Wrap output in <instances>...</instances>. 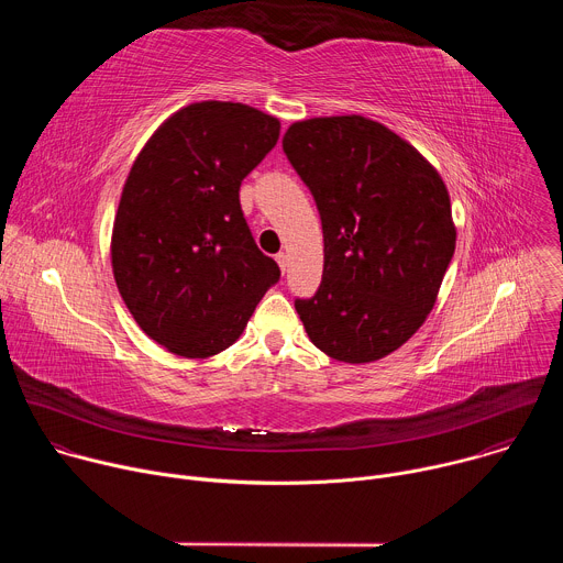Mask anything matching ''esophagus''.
Here are the masks:
<instances>
[{
	"instance_id": "esophagus-1",
	"label": "esophagus",
	"mask_w": 563,
	"mask_h": 563,
	"mask_svg": "<svg viewBox=\"0 0 563 563\" xmlns=\"http://www.w3.org/2000/svg\"><path fill=\"white\" fill-rule=\"evenodd\" d=\"M276 263H278L280 272L285 274V272H287V265H289V256H287V254H276Z\"/></svg>"
}]
</instances>
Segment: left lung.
Listing matches in <instances>:
<instances>
[{
	"label": "left lung",
	"mask_w": 563,
	"mask_h": 563,
	"mask_svg": "<svg viewBox=\"0 0 563 563\" xmlns=\"http://www.w3.org/2000/svg\"><path fill=\"white\" fill-rule=\"evenodd\" d=\"M283 151L323 222V280L296 300L309 341L341 363H374L432 311L456 245L450 194L408 140L365 115L294 122Z\"/></svg>",
	"instance_id": "left-lung-1"
}]
</instances>
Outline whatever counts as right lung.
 I'll use <instances>...</instances> for the list:
<instances>
[{
  "instance_id": "1",
  "label": "right lung",
  "mask_w": 563,
  "mask_h": 563,
  "mask_svg": "<svg viewBox=\"0 0 563 563\" xmlns=\"http://www.w3.org/2000/svg\"><path fill=\"white\" fill-rule=\"evenodd\" d=\"M278 135L269 113L205 100L169 115L133 159L113 220V278L140 330L176 356L231 347L280 278L238 200Z\"/></svg>"
}]
</instances>
